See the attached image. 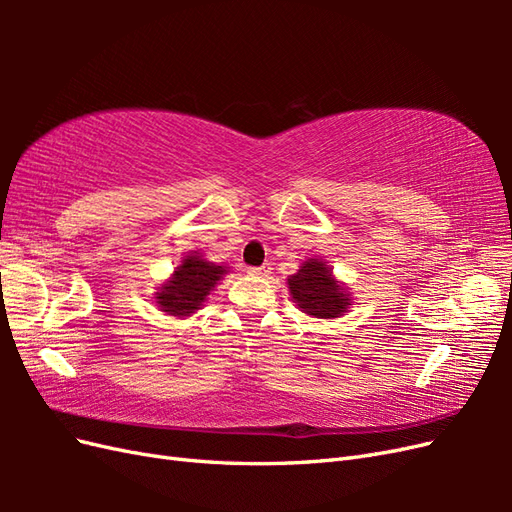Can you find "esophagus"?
Returning a JSON list of instances; mask_svg holds the SVG:
<instances>
[{"label": "esophagus", "instance_id": "34e87169", "mask_svg": "<svg viewBox=\"0 0 512 512\" xmlns=\"http://www.w3.org/2000/svg\"><path fill=\"white\" fill-rule=\"evenodd\" d=\"M247 273H250L252 277H267L269 275V267L262 265V267H250L247 269Z\"/></svg>", "mask_w": 512, "mask_h": 512}]
</instances>
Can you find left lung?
<instances>
[{"mask_svg":"<svg viewBox=\"0 0 512 512\" xmlns=\"http://www.w3.org/2000/svg\"><path fill=\"white\" fill-rule=\"evenodd\" d=\"M288 290L301 312L314 318H339L352 305L344 284L322 258H307L299 271L288 277Z\"/></svg>","mask_w":512,"mask_h":512,"instance_id":"8db88e82","label":"left lung"}]
</instances>
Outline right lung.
<instances>
[{"mask_svg":"<svg viewBox=\"0 0 512 512\" xmlns=\"http://www.w3.org/2000/svg\"><path fill=\"white\" fill-rule=\"evenodd\" d=\"M226 271V267L215 265L198 252H192L181 260L175 273L158 288L156 303L168 316H190L205 303Z\"/></svg>","mask_w":512,"mask_h":512,"instance_id":"obj_1","label":"right lung"}]
</instances>
